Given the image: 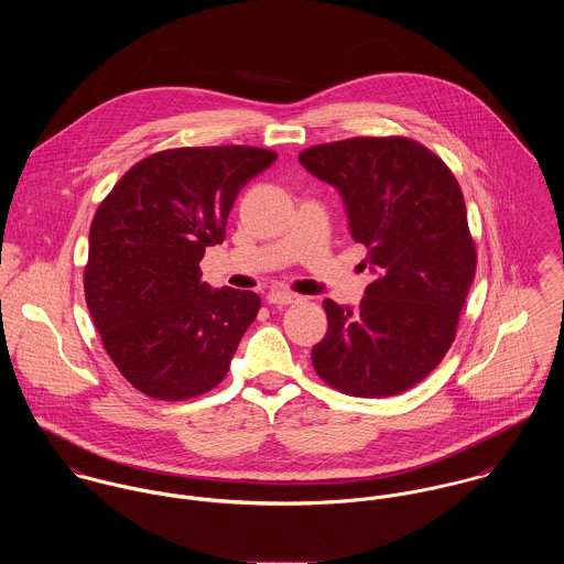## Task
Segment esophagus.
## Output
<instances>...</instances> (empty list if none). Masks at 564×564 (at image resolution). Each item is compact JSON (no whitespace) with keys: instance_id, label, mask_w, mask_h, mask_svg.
I'll return each instance as SVG.
<instances>
[{"instance_id":"esophagus-1","label":"esophagus","mask_w":564,"mask_h":564,"mask_svg":"<svg viewBox=\"0 0 564 564\" xmlns=\"http://www.w3.org/2000/svg\"><path fill=\"white\" fill-rule=\"evenodd\" d=\"M302 297L300 295H295V293H286V291H271L269 295H267V302L269 304H273V306H289V304H297Z\"/></svg>"}]
</instances>
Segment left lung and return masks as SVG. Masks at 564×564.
<instances>
[{
  "instance_id": "1",
  "label": "left lung",
  "mask_w": 564,
  "mask_h": 564,
  "mask_svg": "<svg viewBox=\"0 0 564 564\" xmlns=\"http://www.w3.org/2000/svg\"><path fill=\"white\" fill-rule=\"evenodd\" d=\"M300 162L345 204L362 267L376 273L356 311L323 302L327 332L313 347L325 384L389 398L419 384L456 338L476 278V242L449 166L405 137H354L308 148Z\"/></svg>"
}]
</instances>
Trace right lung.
Listing matches in <instances>:
<instances>
[{"mask_svg": "<svg viewBox=\"0 0 564 564\" xmlns=\"http://www.w3.org/2000/svg\"><path fill=\"white\" fill-rule=\"evenodd\" d=\"M275 152L177 148L137 162L99 204L84 295L101 343L141 393L180 402L215 389L260 311L253 291L202 282L242 186Z\"/></svg>", "mask_w": 564, "mask_h": 564, "instance_id": "right-lung-1", "label": "right lung"}]
</instances>
